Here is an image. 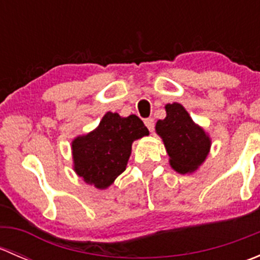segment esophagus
Masks as SVG:
<instances>
[{
  "mask_svg": "<svg viewBox=\"0 0 260 260\" xmlns=\"http://www.w3.org/2000/svg\"><path fill=\"white\" fill-rule=\"evenodd\" d=\"M145 124H146V127L149 129V132H153L154 120L152 119V118H147V119H145Z\"/></svg>",
  "mask_w": 260,
  "mask_h": 260,
  "instance_id": "esophagus-1",
  "label": "esophagus"
}]
</instances>
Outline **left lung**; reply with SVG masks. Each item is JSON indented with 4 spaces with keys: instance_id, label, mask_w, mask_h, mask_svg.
Returning <instances> with one entry per match:
<instances>
[{
    "instance_id": "left-lung-1",
    "label": "left lung",
    "mask_w": 260,
    "mask_h": 260,
    "mask_svg": "<svg viewBox=\"0 0 260 260\" xmlns=\"http://www.w3.org/2000/svg\"><path fill=\"white\" fill-rule=\"evenodd\" d=\"M166 113L165 119L157 122L156 132L164 140L170 165L180 174L195 171L208 156L210 138L181 104H167Z\"/></svg>"
}]
</instances>
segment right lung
Returning <instances> with one entry per match:
<instances>
[{"instance_id": "1", "label": "right lung", "mask_w": 260, "mask_h": 260, "mask_svg": "<svg viewBox=\"0 0 260 260\" xmlns=\"http://www.w3.org/2000/svg\"><path fill=\"white\" fill-rule=\"evenodd\" d=\"M148 133L137 115L108 112L95 131L73 141L75 172L96 188L108 187L125 170L133 141Z\"/></svg>"}]
</instances>
